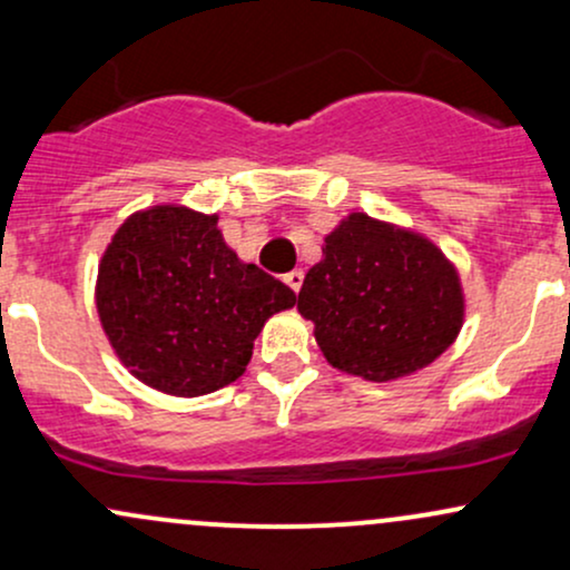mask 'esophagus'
Instances as JSON below:
<instances>
[{
	"label": "esophagus",
	"instance_id": "34e87169",
	"mask_svg": "<svg viewBox=\"0 0 570 570\" xmlns=\"http://www.w3.org/2000/svg\"><path fill=\"white\" fill-rule=\"evenodd\" d=\"M303 278H305L303 271H289L284 276L286 284H289V289H294V292H299V286H303Z\"/></svg>",
	"mask_w": 570,
	"mask_h": 570
}]
</instances>
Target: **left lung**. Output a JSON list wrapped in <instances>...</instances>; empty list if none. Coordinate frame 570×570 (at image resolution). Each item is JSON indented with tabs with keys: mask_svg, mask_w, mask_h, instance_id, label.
Instances as JSON below:
<instances>
[{
	"mask_svg": "<svg viewBox=\"0 0 570 570\" xmlns=\"http://www.w3.org/2000/svg\"><path fill=\"white\" fill-rule=\"evenodd\" d=\"M297 311L334 368L390 382L433 363L456 340L464 297L456 267L420 233L363 212L326 236Z\"/></svg>",
	"mask_w": 570,
	"mask_h": 570,
	"instance_id": "left-lung-1",
	"label": "left lung"
}]
</instances>
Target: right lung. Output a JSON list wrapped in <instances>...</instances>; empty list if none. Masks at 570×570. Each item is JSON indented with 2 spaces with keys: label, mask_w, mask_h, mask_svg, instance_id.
<instances>
[{
  "label": "right lung",
  "mask_w": 570,
  "mask_h": 570,
  "mask_svg": "<svg viewBox=\"0 0 570 570\" xmlns=\"http://www.w3.org/2000/svg\"><path fill=\"white\" fill-rule=\"evenodd\" d=\"M297 294L223 242L217 215L135 212L102 252L95 305L119 361L167 395L215 393L244 374L257 334Z\"/></svg>",
  "instance_id": "obj_1"
}]
</instances>
